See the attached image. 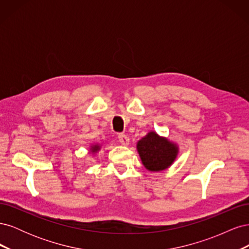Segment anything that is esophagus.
Wrapping results in <instances>:
<instances>
[{
    "instance_id": "1",
    "label": "esophagus",
    "mask_w": 249,
    "mask_h": 249,
    "mask_svg": "<svg viewBox=\"0 0 249 249\" xmlns=\"http://www.w3.org/2000/svg\"><path fill=\"white\" fill-rule=\"evenodd\" d=\"M118 140L123 145H125V146L129 145V143H130V138L124 134H119L118 135Z\"/></svg>"
}]
</instances>
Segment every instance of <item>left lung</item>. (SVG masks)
I'll use <instances>...</instances> for the list:
<instances>
[{
    "mask_svg": "<svg viewBox=\"0 0 249 249\" xmlns=\"http://www.w3.org/2000/svg\"><path fill=\"white\" fill-rule=\"evenodd\" d=\"M137 152L144 167L158 172L167 169L176 161L178 146L166 137L150 131L137 142Z\"/></svg>",
    "mask_w": 249,
    "mask_h": 249,
    "instance_id": "8db88e82",
    "label": "left lung"
}]
</instances>
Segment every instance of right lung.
Listing matches in <instances>:
<instances>
[{"label": "right lung", "mask_w": 249, "mask_h": 249, "mask_svg": "<svg viewBox=\"0 0 249 249\" xmlns=\"http://www.w3.org/2000/svg\"><path fill=\"white\" fill-rule=\"evenodd\" d=\"M101 147L102 146H101V144H99V143H94V144H91V146H90L89 152L92 154H96L101 149Z\"/></svg>", "instance_id": "add662e5"}]
</instances>
